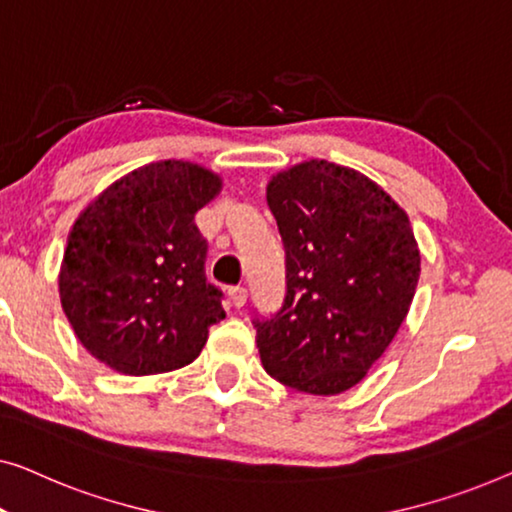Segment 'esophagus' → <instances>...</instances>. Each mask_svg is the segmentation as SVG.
Returning <instances> with one entry per match:
<instances>
[{"label":"esophagus","instance_id":"esophagus-1","mask_svg":"<svg viewBox=\"0 0 512 512\" xmlns=\"http://www.w3.org/2000/svg\"><path fill=\"white\" fill-rule=\"evenodd\" d=\"M229 299H232V306L234 308H241L243 304H246V299H248L246 287H232V290H229Z\"/></svg>","mask_w":512,"mask_h":512}]
</instances>
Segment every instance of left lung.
<instances>
[{"mask_svg": "<svg viewBox=\"0 0 512 512\" xmlns=\"http://www.w3.org/2000/svg\"><path fill=\"white\" fill-rule=\"evenodd\" d=\"M287 257L285 304L257 320L271 378L331 397L383 357L413 304L420 248L403 208L362 171L306 160L266 185Z\"/></svg>", "mask_w": 512, "mask_h": 512, "instance_id": "8db88e82", "label": "left lung"}]
</instances>
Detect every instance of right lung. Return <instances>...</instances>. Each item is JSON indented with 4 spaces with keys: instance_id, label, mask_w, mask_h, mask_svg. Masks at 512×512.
<instances>
[{
    "instance_id": "add662e5",
    "label": "right lung",
    "mask_w": 512,
    "mask_h": 512,
    "mask_svg": "<svg viewBox=\"0 0 512 512\" xmlns=\"http://www.w3.org/2000/svg\"><path fill=\"white\" fill-rule=\"evenodd\" d=\"M222 176L187 160L129 171L99 192L71 227L60 301L85 350L125 376L187 366L225 318L206 283V241L194 215Z\"/></svg>"
}]
</instances>
